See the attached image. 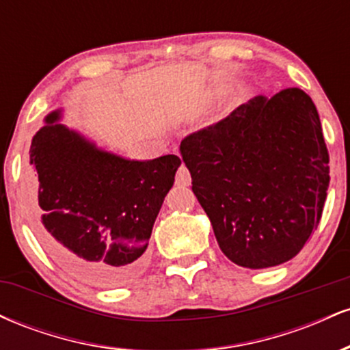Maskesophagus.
Listing matches in <instances>:
<instances>
[{
  "instance_id": "34e87169",
  "label": "esophagus",
  "mask_w": 350,
  "mask_h": 350,
  "mask_svg": "<svg viewBox=\"0 0 350 350\" xmlns=\"http://www.w3.org/2000/svg\"><path fill=\"white\" fill-rule=\"evenodd\" d=\"M176 184H178V186H189V184H191V172H189V170L186 166H180L179 170H178V172H176Z\"/></svg>"
}]
</instances>
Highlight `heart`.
I'll return each mask as SVG.
<instances>
[{
    "label": "heart",
    "mask_w": 350,
    "mask_h": 350,
    "mask_svg": "<svg viewBox=\"0 0 350 350\" xmlns=\"http://www.w3.org/2000/svg\"><path fill=\"white\" fill-rule=\"evenodd\" d=\"M208 102V97H200L198 102H196L194 105V110H202L204 107H206V103Z\"/></svg>",
    "instance_id": "1"
}]
</instances>
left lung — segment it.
Masks as SVG:
<instances>
[{
	"mask_svg": "<svg viewBox=\"0 0 350 350\" xmlns=\"http://www.w3.org/2000/svg\"><path fill=\"white\" fill-rule=\"evenodd\" d=\"M180 156L219 243L240 267L296 256L323 215L329 152L311 97L284 88L186 136Z\"/></svg>",
	"mask_w": 350,
	"mask_h": 350,
	"instance_id": "1",
	"label": "left lung"
}]
</instances>
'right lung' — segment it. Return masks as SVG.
I'll return each mask as SVG.
<instances>
[{"instance_id": "obj_1", "label": "right lung", "mask_w": 350, "mask_h": 350, "mask_svg": "<svg viewBox=\"0 0 350 350\" xmlns=\"http://www.w3.org/2000/svg\"><path fill=\"white\" fill-rule=\"evenodd\" d=\"M60 116V108L51 111L31 143L36 230L52 258L75 278L120 286L143 270L152 226L180 159L122 158L59 123Z\"/></svg>"}]
</instances>
